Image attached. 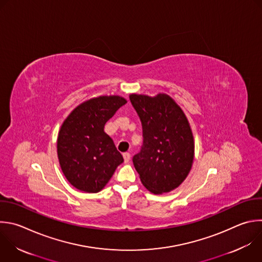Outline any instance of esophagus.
<instances>
[{
    "label": "esophagus",
    "instance_id": "34e87169",
    "mask_svg": "<svg viewBox=\"0 0 262 262\" xmlns=\"http://www.w3.org/2000/svg\"><path fill=\"white\" fill-rule=\"evenodd\" d=\"M123 159H124V162H128L130 159V154L128 152L123 153Z\"/></svg>",
    "mask_w": 262,
    "mask_h": 262
}]
</instances>
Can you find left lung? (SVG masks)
<instances>
[{
	"instance_id": "left-lung-1",
	"label": "left lung",
	"mask_w": 262,
	"mask_h": 262,
	"mask_svg": "<svg viewBox=\"0 0 262 262\" xmlns=\"http://www.w3.org/2000/svg\"><path fill=\"white\" fill-rule=\"evenodd\" d=\"M143 128V146L133 157L142 184L152 193L177 188L188 176L194 157L193 135L182 109L169 96L130 95Z\"/></svg>"
}]
</instances>
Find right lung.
<instances>
[{
	"label": "right lung",
	"mask_w": 262,
	"mask_h": 262,
	"mask_svg": "<svg viewBox=\"0 0 262 262\" xmlns=\"http://www.w3.org/2000/svg\"><path fill=\"white\" fill-rule=\"evenodd\" d=\"M125 104L119 96L94 98L76 107L61 124L57 156L64 177L75 188L89 193L101 191L123 162L104 127Z\"/></svg>",
	"instance_id": "add662e5"
}]
</instances>
